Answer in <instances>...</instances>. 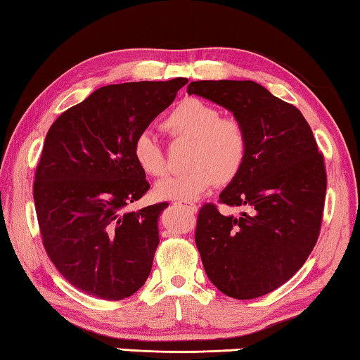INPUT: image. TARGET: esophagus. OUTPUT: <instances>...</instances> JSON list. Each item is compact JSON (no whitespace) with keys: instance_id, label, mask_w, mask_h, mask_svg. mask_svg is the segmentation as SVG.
<instances>
[{"instance_id":"esophagus-1","label":"esophagus","mask_w":360,"mask_h":360,"mask_svg":"<svg viewBox=\"0 0 360 360\" xmlns=\"http://www.w3.org/2000/svg\"><path fill=\"white\" fill-rule=\"evenodd\" d=\"M176 205H178V206H184V208L191 210V211H197V208H198V206L195 205V203H187V202H176Z\"/></svg>"}]
</instances>
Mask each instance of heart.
<instances>
[{"label":"heart","mask_w":360,"mask_h":360,"mask_svg":"<svg viewBox=\"0 0 360 360\" xmlns=\"http://www.w3.org/2000/svg\"><path fill=\"white\" fill-rule=\"evenodd\" d=\"M172 136L192 139L191 172L157 182L155 195L172 202H195L221 182L233 181L248 157V136L238 122L222 119L219 109L198 98H186L162 122ZM136 165L149 176H162L167 163L163 149L150 131L138 133L131 146Z\"/></svg>","instance_id":"heart-1"}]
</instances>
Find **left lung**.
Masks as SVG:
<instances>
[{"label":"left lung","mask_w":360,"mask_h":360,"mask_svg":"<svg viewBox=\"0 0 360 360\" xmlns=\"http://www.w3.org/2000/svg\"><path fill=\"white\" fill-rule=\"evenodd\" d=\"M188 95L233 114L248 136L245 167L219 195L245 206L224 216L214 205L198 212L197 243L210 281L248 300L278 289L300 270L318 241L327 176L308 122L254 81H197Z\"/></svg>","instance_id":"left-lung-1"}]
</instances>
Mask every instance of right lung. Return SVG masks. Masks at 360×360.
<instances>
[{"label":"right lung","mask_w":360,"mask_h":360,"mask_svg":"<svg viewBox=\"0 0 360 360\" xmlns=\"http://www.w3.org/2000/svg\"><path fill=\"white\" fill-rule=\"evenodd\" d=\"M186 84L106 85L47 131L33 186L42 243L62 276L85 294L122 300L149 276L168 203L129 210L150 187L131 146Z\"/></svg>","instance_id":"1"}]
</instances>
